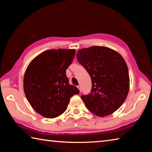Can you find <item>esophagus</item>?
Segmentation results:
<instances>
[{
	"label": "esophagus",
	"mask_w": 152,
	"mask_h": 152,
	"mask_svg": "<svg viewBox=\"0 0 152 152\" xmlns=\"http://www.w3.org/2000/svg\"><path fill=\"white\" fill-rule=\"evenodd\" d=\"M77 87H78V88L79 89V91H80V92H81V91H82V88H81V86L80 85H78V86H77Z\"/></svg>",
	"instance_id": "obj_1"
}]
</instances>
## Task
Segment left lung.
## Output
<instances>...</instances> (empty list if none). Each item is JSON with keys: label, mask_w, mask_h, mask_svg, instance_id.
<instances>
[{"label": "left lung", "mask_w": 152, "mask_h": 152, "mask_svg": "<svg viewBox=\"0 0 152 152\" xmlns=\"http://www.w3.org/2000/svg\"><path fill=\"white\" fill-rule=\"evenodd\" d=\"M76 58L92 81L90 93L81 96L87 109L99 117L117 110L127 98L129 88L124 59L117 51L102 46L80 50Z\"/></svg>", "instance_id": "left-lung-1"}]
</instances>
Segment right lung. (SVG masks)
<instances>
[{
    "label": "right lung",
    "mask_w": 152,
    "mask_h": 152,
    "mask_svg": "<svg viewBox=\"0 0 152 152\" xmlns=\"http://www.w3.org/2000/svg\"><path fill=\"white\" fill-rule=\"evenodd\" d=\"M74 50H50L31 61L23 79L24 92L33 109L43 117L62 114L70 99L80 91L69 84L66 69L72 62Z\"/></svg>",
    "instance_id": "add662e5"
}]
</instances>
